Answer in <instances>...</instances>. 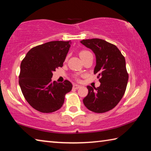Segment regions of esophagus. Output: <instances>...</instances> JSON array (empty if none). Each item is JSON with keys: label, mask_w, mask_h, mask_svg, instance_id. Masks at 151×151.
I'll list each match as a JSON object with an SVG mask.
<instances>
[{"label": "esophagus", "mask_w": 151, "mask_h": 151, "mask_svg": "<svg viewBox=\"0 0 151 151\" xmlns=\"http://www.w3.org/2000/svg\"><path fill=\"white\" fill-rule=\"evenodd\" d=\"M73 88H75V89H78V88H80V85H78V84H73Z\"/></svg>", "instance_id": "obj_1"}]
</instances>
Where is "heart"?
<instances>
[{
	"instance_id": "b5f03b06",
	"label": "heart",
	"mask_w": 151,
	"mask_h": 151,
	"mask_svg": "<svg viewBox=\"0 0 151 151\" xmlns=\"http://www.w3.org/2000/svg\"><path fill=\"white\" fill-rule=\"evenodd\" d=\"M89 53H91L88 51H81L80 53V58H83V57L86 56V55H88V54H89Z\"/></svg>"
}]
</instances>
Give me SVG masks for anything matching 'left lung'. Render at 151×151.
Instances as JSON below:
<instances>
[{"label":"left lung","instance_id":"obj_1","mask_svg":"<svg viewBox=\"0 0 151 151\" xmlns=\"http://www.w3.org/2000/svg\"><path fill=\"white\" fill-rule=\"evenodd\" d=\"M80 42L94 53L96 64L93 73L100 77L98 88L87 86L88 94L83 102L93 112H108L118 104L125 93L128 80L125 58L116 46L102 39H83Z\"/></svg>","mask_w":151,"mask_h":151}]
</instances>
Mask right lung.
<instances>
[{
  "mask_svg": "<svg viewBox=\"0 0 151 151\" xmlns=\"http://www.w3.org/2000/svg\"><path fill=\"white\" fill-rule=\"evenodd\" d=\"M70 41H55L32 48L21 63L19 83L25 100L34 109L51 113L63 106L65 96L72 89L70 81H51L53 72L62 67Z\"/></svg>",
  "mask_w": 151,
  "mask_h": 151,
  "instance_id": "right-lung-1",
  "label": "right lung"
}]
</instances>
